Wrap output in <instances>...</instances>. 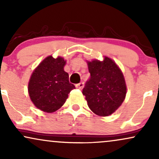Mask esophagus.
Returning a JSON list of instances; mask_svg holds the SVG:
<instances>
[{
    "mask_svg": "<svg viewBox=\"0 0 159 159\" xmlns=\"http://www.w3.org/2000/svg\"><path fill=\"white\" fill-rule=\"evenodd\" d=\"M84 86V85L83 82H81V83H79V84H76L75 87H76V88H78V89H83Z\"/></svg>",
    "mask_w": 159,
    "mask_h": 159,
    "instance_id": "34e87169",
    "label": "esophagus"
}]
</instances>
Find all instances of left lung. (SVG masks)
<instances>
[{
  "mask_svg": "<svg viewBox=\"0 0 159 159\" xmlns=\"http://www.w3.org/2000/svg\"><path fill=\"white\" fill-rule=\"evenodd\" d=\"M87 64L90 78L82 93L88 107L97 116H110L119 108L127 94L123 72L112 59L107 56L103 61H87Z\"/></svg>",
  "mask_w": 159,
  "mask_h": 159,
  "instance_id": "1",
  "label": "left lung"
}]
</instances>
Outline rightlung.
I'll list each match as a JSON object with an SVG mask.
<instances>
[{
    "instance_id": "1",
    "label": "right lung",
    "mask_w": 159,
    "mask_h": 159,
    "mask_svg": "<svg viewBox=\"0 0 159 159\" xmlns=\"http://www.w3.org/2000/svg\"><path fill=\"white\" fill-rule=\"evenodd\" d=\"M66 61L61 56H47L38 64L28 83V93L32 102L45 112H55L66 102L75 86L69 81L64 68Z\"/></svg>"
}]
</instances>
